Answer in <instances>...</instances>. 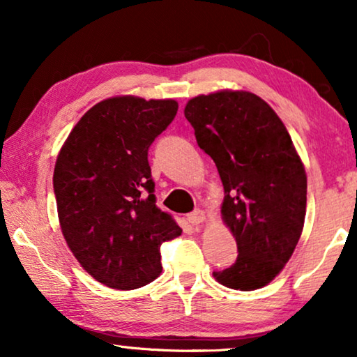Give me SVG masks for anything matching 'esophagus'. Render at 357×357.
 <instances>
[{"mask_svg":"<svg viewBox=\"0 0 357 357\" xmlns=\"http://www.w3.org/2000/svg\"><path fill=\"white\" fill-rule=\"evenodd\" d=\"M187 219L192 226H198V224H202L206 219V216H204V211H202V209H195L193 213L188 214Z\"/></svg>","mask_w":357,"mask_h":357,"instance_id":"1","label":"esophagus"}]
</instances>
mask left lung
<instances>
[{"label": "left lung", "mask_w": 357, "mask_h": 357, "mask_svg": "<svg viewBox=\"0 0 357 357\" xmlns=\"http://www.w3.org/2000/svg\"><path fill=\"white\" fill-rule=\"evenodd\" d=\"M185 119L216 164L221 214L237 242V260L213 276L231 289L266 286L289 261L305 219L304 164L276 112L247 91L188 100Z\"/></svg>", "instance_id": "obj_1"}]
</instances>
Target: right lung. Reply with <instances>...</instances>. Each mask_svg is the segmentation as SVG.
Instances as JSON below:
<instances>
[{"label":"right lung","instance_id":"obj_1","mask_svg":"<svg viewBox=\"0 0 357 357\" xmlns=\"http://www.w3.org/2000/svg\"><path fill=\"white\" fill-rule=\"evenodd\" d=\"M178 104L110 97L77 121L53 172L63 237L81 266L107 287L149 284L162 271L160 245L182 234L155 206L148 149Z\"/></svg>","mask_w":357,"mask_h":357}]
</instances>
